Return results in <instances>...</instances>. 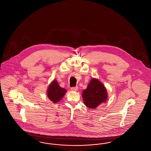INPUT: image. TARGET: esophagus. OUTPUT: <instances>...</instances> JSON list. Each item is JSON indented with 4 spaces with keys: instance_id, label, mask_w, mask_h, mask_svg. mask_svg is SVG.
I'll use <instances>...</instances> for the list:
<instances>
[{
    "instance_id": "esophagus-1",
    "label": "esophagus",
    "mask_w": 151,
    "mask_h": 151,
    "mask_svg": "<svg viewBox=\"0 0 151 151\" xmlns=\"http://www.w3.org/2000/svg\"><path fill=\"white\" fill-rule=\"evenodd\" d=\"M78 89H79V88H78V86H76V87H72V88H71V91H75V92H76V91H78Z\"/></svg>"
}]
</instances>
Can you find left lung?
Returning a JSON list of instances; mask_svg holds the SVG:
<instances>
[{"label": "left lung", "instance_id": "left-lung-1", "mask_svg": "<svg viewBox=\"0 0 151 151\" xmlns=\"http://www.w3.org/2000/svg\"><path fill=\"white\" fill-rule=\"evenodd\" d=\"M82 97L86 107L94 109L100 104L105 103L108 94L105 86L99 79L92 78L87 88L83 91Z\"/></svg>", "mask_w": 151, "mask_h": 151}]
</instances>
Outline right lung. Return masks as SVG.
I'll list each match as a JSON object with an SVG mask.
<instances>
[{
    "label": "right lung",
    "instance_id": "obj_1",
    "mask_svg": "<svg viewBox=\"0 0 151 151\" xmlns=\"http://www.w3.org/2000/svg\"><path fill=\"white\" fill-rule=\"evenodd\" d=\"M66 92V89L59 86L57 80L54 79L48 86L46 93L49 100L56 104L62 99Z\"/></svg>",
    "mask_w": 151,
    "mask_h": 151
}]
</instances>
